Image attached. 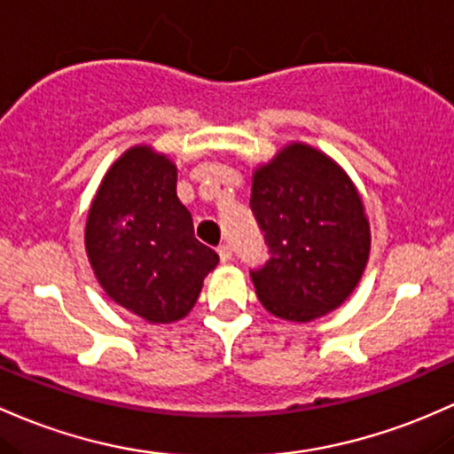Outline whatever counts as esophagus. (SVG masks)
Instances as JSON below:
<instances>
[{
  "instance_id": "1",
  "label": "esophagus",
  "mask_w": 454,
  "mask_h": 454,
  "mask_svg": "<svg viewBox=\"0 0 454 454\" xmlns=\"http://www.w3.org/2000/svg\"><path fill=\"white\" fill-rule=\"evenodd\" d=\"M217 254H219V261L228 262V261H231V258H232V247L223 243V246L217 247Z\"/></svg>"
}]
</instances>
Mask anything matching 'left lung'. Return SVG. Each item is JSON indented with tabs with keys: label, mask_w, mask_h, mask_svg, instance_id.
Segmentation results:
<instances>
[{
	"label": "left lung",
	"mask_w": 454,
	"mask_h": 454,
	"mask_svg": "<svg viewBox=\"0 0 454 454\" xmlns=\"http://www.w3.org/2000/svg\"><path fill=\"white\" fill-rule=\"evenodd\" d=\"M250 207L271 252L252 271L265 310L308 323L342 306L371 256V223L340 163L310 144H286L254 168Z\"/></svg>",
	"instance_id": "obj_1"
}]
</instances>
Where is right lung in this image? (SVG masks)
<instances>
[{
    "label": "right lung",
    "instance_id": "add662e5",
    "mask_svg": "<svg viewBox=\"0 0 454 454\" xmlns=\"http://www.w3.org/2000/svg\"><path fill=\"white\" fill-rule=\"evenodd\" d=\"M176 163L148 144L109 166L90 204L86 254L114 303L148 323H174L196 306L219 256L193 237L176 196Z\"/></svg>",
    "mask_w": 454,
    "mask_h": 454
}]
</instances>
